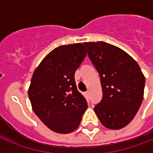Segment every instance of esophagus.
Returning <instances> with one entry per match:
<instances>
[{
  "instance_id": "34e87169",
  "label": "esophagus",
  "mask_w": 153,
  "mask_h": 153,
  "mask_svg": "<svg viewBox=\"0 0 153 153\" xmlns=\"http://www.w3.org/2000/svg\"><path fill=\"white\" fill-rule=\"evenodd\" d=\"M85 96L88 97V95H89V91H86V92L85 93Z\"/></svg>"
}]
</instances>
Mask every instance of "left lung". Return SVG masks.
<instances>
[{
    "mask_svg": "<svg viewBox=\"0 0 153 153\" xmlns=\"http://www.w3.org/2000/svg\"><path fill=\"white\" fill-rule=\"evenodd\" d=\"M84 44L101 81L102 100L94 108L97 117L111 130L126 126L142 103L144 75L135 60L120 48L103 41Z\"/></svg>",
    "mask_w": 153,
    "mask_h": 153,
    "instance_id": "obj_1",
    "label": "left lung"
}]
</instances>
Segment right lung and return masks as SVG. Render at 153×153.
I'll return each mask as SVG.
<instances>
[{
    "instance_id": "1",
    "label": "right lung",
    "mask_w": 153,
    "mask_h": 153,
    "mask_svg": "<svg viewBox=\"0 0 153 153\" xmlns=\"http://www.w3.org/2000/svg\"><path fill=\"white\" fill-rule=\"evenodd\" d=\"M85 56L82 43L61 45L48 53L33 72L28 89L32 110L56 133L77 129L88 108L74 78Z\"/></svg>"
}]
</instances>
